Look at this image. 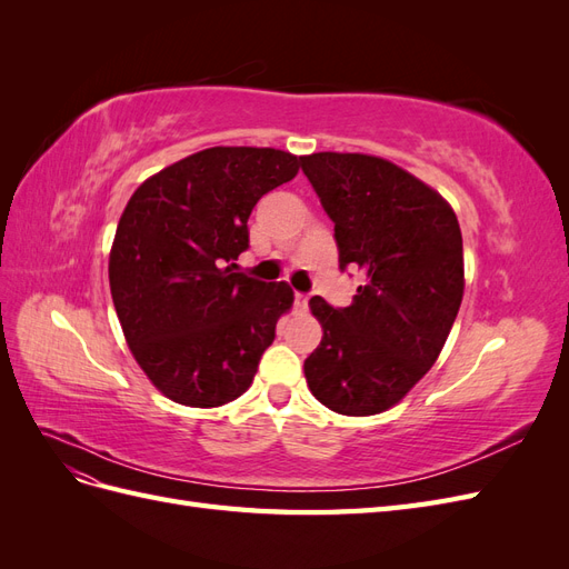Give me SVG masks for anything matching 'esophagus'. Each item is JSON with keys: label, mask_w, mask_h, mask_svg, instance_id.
<instances>
[{"label": "esophagus", "mask_w": 569, "mask_h": 569, "mask_svg": "<svg viewBox=\"0 0 569 569\" xmlns=\"http://www.w3.org/2000/svg\"><path fill=\"white\" fill-rule=\"evenodd\" d=\"M308 301H311V295H303V291H297V295H295V303H297L299 311H306Z\"/></svg>", "instance_id": "esophagus-1"}]
</instances>
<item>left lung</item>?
<instances>
[{"instance_id": "left-lung-1", "label": "left lung", "mask_w": 569, "mask_h": 569, "mask_svg": "<svg viewBox=\"0 0 569 569\" xmlns=\"http://www.w3.org/2000/svg\"><path fill=\"white\" fill-rule=\"evenodd\" d=\"M301 170L335 222L339 268L363 278L347 308L311 299L322 341L306 382L341 416H375L422 380L451 332L465 287L458 218L432 187L368 153L320 151Z\"/></svg>"}]
</instances>
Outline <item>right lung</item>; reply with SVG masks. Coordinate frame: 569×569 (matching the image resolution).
Returning a JSON list of instances; mask_svg holds the SVG:
<instances>
[{
	"mask_svg": "<svg viewBox=\"0 0 569 569\" xmlns=\"http://www.w3.org/2000/svg\"><path fill=\"white\" fill-rule=\"evenodd\" d=\"M299 166L280 149L211 147L130 197L109 258L111 297L134 360L170 401L216 408L251 387L295 291L234 272V261L249 249L256 201Z\"/></svg>",
	"mask_w": 569,
	"mask_h": 569,
	"instance_id": "right-lung-1",
	"label": "right lung"
}]
</instances>
